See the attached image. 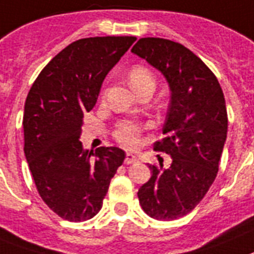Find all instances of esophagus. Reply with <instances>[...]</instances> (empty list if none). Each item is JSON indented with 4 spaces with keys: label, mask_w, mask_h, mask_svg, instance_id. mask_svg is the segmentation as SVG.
<instances>
[{
    "label": "esophagus",
    "mask_w": 254,
    "mask_h": 254,
    "mask_svg": "<svg viewBox=\"0 0 254 254\" xmlns=\"http://www.w3.org/2000/svg\"><path fill=\"white\" fill-rule=\"evenodd\" d=\"M137 161L139 160H137V157H136L135 154H132V153H127V154H126V165H132V163H136Z\"/></svg>",
    "instance_id": "1"
}]
</instances>
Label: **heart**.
Here are the masks:
<instances>
[{
    "instance_id": "obj_1",
    "label": "heart",
    "mask_w": 254,
    "mask_h": 254,
    "mask_svg": "<svg viewBox=\"0 0 254 254\" xmlns=\"http://www.w3.org/2000/svg\"><path fill=\"white\" fill-rule=\"evenodd\" d=\"M128 81L135 91H139L140 88L145 85H154V77L152 72L142 66L132 67L128 72ZM140 132H141V126L135 122L126 121L118 125L115 129V137L123 145L135 146L139 141Z\"/></svg>"
}]
</instances>
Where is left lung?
Instances as JSON below:
<instances>
[{
    "label": "left lung",
    "mask_w": 254,
    "mask_h": 254,
    "mask_svg": "<svg viewBox=\"0 0 254 254\" xmlns=\"http://www.w3.org/2000/svg\"><path fill=\"white\" fill-rule=\"evenodd\" d=\"M131 52L160 71L170 89L166 137L154 150L169 154L171 165H149L152 177L137 197L149 217L174 221L193 210L217 177L227 137L225 96L215 75L182 44L144 37Z\"/></svg>",
    "instance_id": "8db88e82"
}]
</instances>
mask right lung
<instances>
[{"label": "right lung", "mask_w": 254, "mask_h": 254, "mask_svg": "<svg viewBox=\"0 0 254 254\" xmlns=\"http://www.w3.org/2000/svg\"><path fill=\"white\" fill-rule=\"evenodd\" d=\"M135 41L132 36L77 40L44 67L27 96V162L44 202L66 221H88L101 210L125 161L117 146L84 149L80 136L83 115L97 102L102 81Z\"/></svg>", "instance_id": "add662e5"}]
</instances>
